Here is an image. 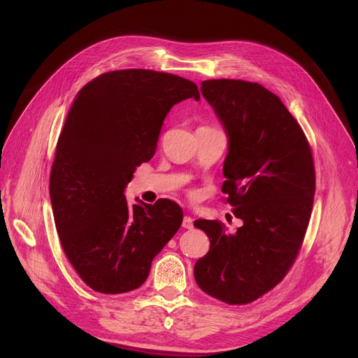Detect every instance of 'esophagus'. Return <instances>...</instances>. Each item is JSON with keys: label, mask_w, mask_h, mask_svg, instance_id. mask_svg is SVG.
Listing matches in <instances>:
<instances>
[{"label": "esophagus", "mask_w": 358, "mask_h": 358, "mask_svg": "<svg viewBox=\"0 0 358 358\" xmlns=\"http://www.w3.org/2000/svg\"><path fill=\"white\" fill-rule=\"evenodd\" d=\"M182 228H185V229H192V228H193V217H190V216H184V219H182Z\"/></svg>", "instance_id": "obj_1"}]
</instances>
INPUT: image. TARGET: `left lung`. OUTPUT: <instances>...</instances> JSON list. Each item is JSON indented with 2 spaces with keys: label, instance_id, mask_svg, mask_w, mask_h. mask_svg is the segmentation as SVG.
Wrapping results in <instances>:
<instances>
[{
  "label": "left lung",
  "instance_id": "obj_1",
  "mask_svg": "<svg viewBox=\"0 0 358 358\" xmlns=\"http://www.w3.org/2000/svg\"><path fill=\"white\" fill-rule=\"evenodd\" d=\"M200 90L228 135L222 192L243 224L228 234L217 220L194 222L210 239L194 278L212 297L247 305L285 278L302 247L315 196L312 150L286 106L262 85L209 80Z\"/></svg>",
  "mask_w": 358,
  "mask_h": 358
}]
</instances>
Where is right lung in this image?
Returning a JSON list of instances; mask_svg holds the SVG:
<instances>
[{
  "instance_id": "obj_1",
  "label": "right lung",
  "mask_w": 358,
  "mask_h": 358,
  "mask_svg": "<svg viewBox=\"0 0 358 358\" xmlns=\"http://www.w3.org/2000/svg\"><path fill=\"white\" fill-rule=\"evenodd\" d=\"M200 92L194 83L149 69L106 72L75 97L56 145L50 201L66 258L92 290L141 287L152 259L182 222L168 199L129 204L124 189L154 157L168 111Z\"/></svg>"
}]
</instances>
